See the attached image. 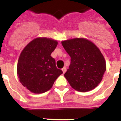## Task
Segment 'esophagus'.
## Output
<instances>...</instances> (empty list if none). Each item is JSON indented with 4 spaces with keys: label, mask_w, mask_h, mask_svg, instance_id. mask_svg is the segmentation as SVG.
Listing matches in <instances>:
<instances>
[{
    "label": "esophagus",
    "mask_w": 121,
    "mask_h": 121,
    "mask_svg": "<svg viewBox=\"0 0 121 121\" xmlns=\"http://www.w3.org/2000/svg\"><path fill=\"white\" fill-rule=\"evenodd\" d=\"M61 70H62V71H63V73H65V72H66V67H63V68Z\"/></svg>",
    "instance_id": "34e87169"
}]
</instances>
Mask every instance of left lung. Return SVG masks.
<instances>
[{
  "label": "left lung",
  "instance_id": "1",
  "mask_svg": "<svg viewBox=\"0 0 121 121\" xmlns=\"http://www.w3.org/2000/svg\"><path fill=\"white\" fill-rule=\"evenodd\" d=\"M61 44L71 58L65 77L78 92L93 90L100 83L106 70L105 60L100 49L85 38L63 41Z\"/></svg>",
  "mask_w": 121,
  "mask_h": 121
}]
</instances>
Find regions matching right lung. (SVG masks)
Instances as JSON below:
<instances>
[{
  "label": "right lung",
  "instance_id": "1",
  "mask_svg": "<svg viewBox=\"0 0 121 121\" xmlns=\"http://www.w3.org/2000/svg\"><path fill=\"white\" fill-rule=\"evenodd\" d=\"M58 44L52 39L38 38L22 51L18 60L17 72L20 82L35 94L49 90L63 72L56 66L51 56Z\"/></svg>",
  "mask_w": 121,
  "mask_h": 121
}]
</instances>
